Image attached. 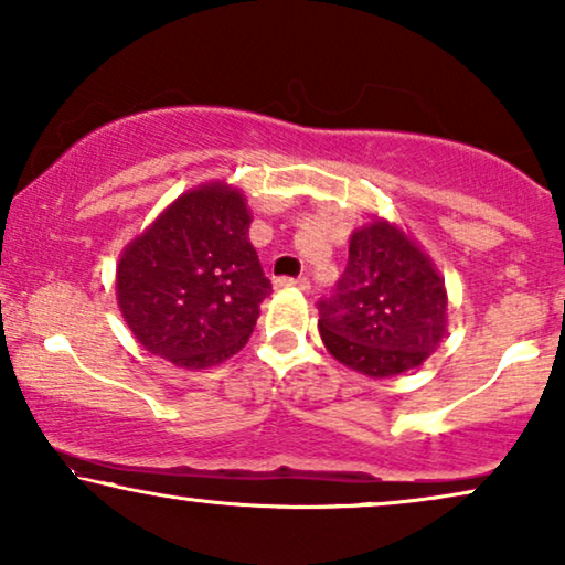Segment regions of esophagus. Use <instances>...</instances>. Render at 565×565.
Returning a JSON list of instances; mask_svg holds the SVG:
<instances>
[{
	"label": "esophagus",
	"mask_w": 565,
	"mask_h": 565,
	"mask_svg": "<svg viewBox=\"0 0 565 565\" xmlns=\"http://www.w3.org/2000/svg\"><path fill=\"white\" fill-rule=\"evenodd\" d=\"M274 287H276V289H291V287H297V289H310V278H307V276H297V278H291V276H278L276 281H274Z\"/></svg>",
	"instance_id": "1"
}]
</instances>
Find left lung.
I'll return each instance as SVG.
<instances>
[{
  "label": "left lung",
  "mask_w": 565,
  "mask_h": 565,
  "mask_svg": "<svg viewBox=\"0 0 565 565\" xmlns=\"http://www.w3.org/2000/svg\"><path fill=\"white\" fill-rule=\"evenodd\" d=\"M328 351L366 377H393L428 359L447 330L445 278L387 222L353 232L333 295L320 299Z\"/></svg>",
  "instance_id": "obj_1"
}]
</instances>
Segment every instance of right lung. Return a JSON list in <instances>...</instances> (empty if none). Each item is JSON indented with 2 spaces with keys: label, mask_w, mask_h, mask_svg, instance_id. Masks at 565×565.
I'll list each match as a JSON object with an SVG mask.
<instances>
[{
  "label": "right lung",
  "mask_w": 565,
  "mask_h": 565,
  "mask_svg": "<svg viewBox=\"0 0 565 565\" xmlns=\"http://www.w3.org/2000/svg\"><path fill=\"white\" fill-rule=\"evenodd\" d=\"M245 199L204 185L172 204L118 263V305L147 351L204 370L243 349L270 295Z\"/></svg>",
  "instance_id": "right-lung-1"
}]
</instances>
